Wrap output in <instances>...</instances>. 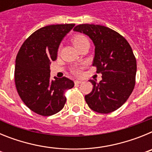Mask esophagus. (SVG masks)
Returning a JSON list of instances; mask_svg holds the SVG:
<instances>
[{"label": "esophagus", "instance_id": "34e87169", "mask_svg": "<svg viewBox=\"0 0 152 152\" xmlns=\"http://www.w3.org/2000/svg\"><path fill=\"white\" fill-rule=\"evenodd\" d=\"M82 82H83L82 80H75V84H81Z\"/></svg>", "mask_w": 152, "mask_h": 152}]
</instances>
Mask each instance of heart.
Returning <instances> with one entry per match:
<instances>
[{
  "label": "heart",
  "instance_id": "1",
  "mask_svg": "<svg viewBox=\"0 0 152 152\" xmlns=\"http://www.w3.org/2000/svg\"><path fill=\"white\" fill-rule=\"evenodd\" d=\"M88 41V39L84 35H77L75 36V37L72 39V42H73V44L75 47L78 46L79 45H80L81 43H83L84 42ZM74 73L76 74V75H79L80 73V68H75L73 69Z\"/></svg>",
  "mask_w": 152,
  "mask_h": 152
}]
</instances>
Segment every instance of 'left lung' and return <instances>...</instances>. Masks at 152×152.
Wrapping results in <instances>:
<instances>
[{"label":"left lung","instance_id":"1","mask_svg":"<svg viewBox=\"0 0 152 152\" xmlns=\"http://www.w3.org/2000/svg\"><path fill=\"white\" fill-rule=\"evenodd\" d=\"M75 32L89 36L94 45L93 65L102 80H90L93 90L85 95L88 107L95 112L110 113L126 103L134 89L136 59L126 39L116 31L100 25L80 24Z\"/></svg>","mask_w":152,"mask_h":152}]
</instances>
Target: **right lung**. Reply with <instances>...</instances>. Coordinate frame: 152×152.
Masks as SVG:
<instances>
[{"mask_svg":"<svg viewBox=\"0 0 152 152\" xmlns=\"http://www.w3.org/2000/svg\"><path fill=\"white\" fill-rule=\"evenodd\" d=\"M75 24H57L40 28L28 37L16 58L17 92L26 107L36 113L49 116L64 107V92L74 87L66 77L50 79V64L57 58L63 38Z\"/></svg>","mask_w":152,"mask_h":152,"instance_id":"1","label":"right lung"}]
</instances>
